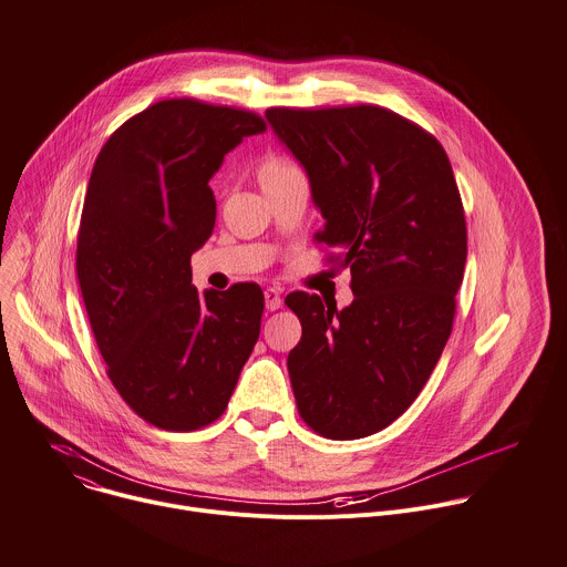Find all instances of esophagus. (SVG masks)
<instances>
[{"label": "esophagus", "mask_w": 567, "mask_h": 567, "mask_svg": "<svg viewBox=\"0 0 567 567\" xmlns=\"http://www.w3.org/2000/svg\"><path fill=\"white\" fill-rule=\"evenodd\" d=\"M265 305H267V309H269V311L280 309V305H282V296H280V291H278V289H274V287L265 289Z\"/></svg>", "instance_id": "34e87169"}]
</instances>
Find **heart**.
Instances as JSON below:
<instances>
[{
    "mask_svg": "<svg viewBox=\"0 0 567 567\" xmlns=\"http://www.w3.org/2000/svg\"><path fill=\"white\" fill-rule=\"evenodd\" d=\"M298 171L296 161L289 158L287 154H278V152H271L267 154L262 161H260V168H258V179L260 184H269V182H276L280 177H285L287 173H293Z\"/></svg>",
    "mask_w": 567,
    "mask_h": 567,
    "instance_id": "obj_1",
    "label": "heart"
}]
</instances>
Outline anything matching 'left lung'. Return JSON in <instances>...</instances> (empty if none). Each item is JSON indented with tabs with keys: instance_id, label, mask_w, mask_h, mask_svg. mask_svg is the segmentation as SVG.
Masks as SVG:
<instances>
[{
	"instance_id": "8db88e82",
	"label": "left lung",
	"mask_w": 567,
	"mask_h": 567,
	"mask_svg": "<svg viewBox=\"0 0 567 567\" xmlns=\"http://www.w3.org/2000/svg\"><path fill=\"white\" fill-rule=\"evenodd\" d=\"M326 217L313 239L350 269L354 300L293 291L302 337L287 368L298 415L328 440L368 437L409 411L451 337L466 219L442 143L379 105L269 107Z\"/></svg>"
}]
</instances>
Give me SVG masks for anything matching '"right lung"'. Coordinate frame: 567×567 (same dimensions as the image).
Masks as SVG:
<instances>
[{
    "mask_svg": "<svg viewBox=\"0 0 567 567\" xmlns=\"http://www.w3.org/2000/svg\"><path fill=\"white\" fill-rule=\"evenodd\" d=\"M267 123L241 107L158 101L103 145L80 215L75 274L105 370L164 431H197L228 406L260 337L256 282L197 293L190 256L210 237L221 158Z\"/></svg>",
    "mask_w": 567,
    "mask_h": 567,
    "instance_id": "add662e5",
    "label": "right lung"
}]
</instances>
